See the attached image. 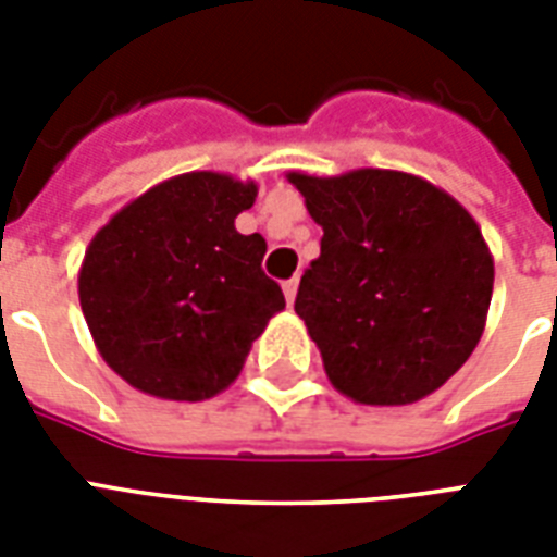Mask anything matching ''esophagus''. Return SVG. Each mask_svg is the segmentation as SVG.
Returning a JSON list of instances; mask_svg holds the SVG:
<instances>
[{
	"mask_svg": "<svg viewBox=\"0 0 557 557\" xmlns=\"http://www.w3.org/2000/svg\"><path fill=\"white\" fill-rule=\"evenodd\" d=\"M283 292H286L288 306H295V297H297V277L286 280V283H283Z\"/></svg>",
	"mask_w": 557,
	"mask_h": 557,
	"instance_id": "obj_1",
	"label": "esophagus"
}]
</instances>
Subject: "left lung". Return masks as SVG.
<instances>
[{"label":"left lung","mask_w":557,"mask_h":557,"mask_svg":"<svg viewBox=\"0 0 557 557\" xmlns=\"http://www.w3.org/2000/svg\"><path fill=\"white\" fill-rule=\"evenodd\" d=\"M323 227L295 312L332 387L358 405H413L483 338L494 257L450 193L401 170L288 173Z\"/></svg>","instance_id":"left-lung-1"}]
</instances>
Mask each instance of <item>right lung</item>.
Here are the masks:
<instances>
[{"label":"right lung","mask_w":557,"mask_h":557,"mask_svg":"<svg viewBox=\"0 0 557 557\" xmlns=\"http://www.w3.org/2000/svg\"><path fill=\"white\" fill-rule=\"evenodd\" d=\"M253 199L257 182L196 170L141 193L91 236L77 274L83 318L129 387L213 398L286 309L262 271L265 239L234 225Z\"/></svg>","instance_id":"obj_1"}]
</instances>
